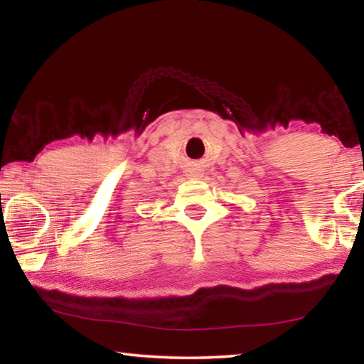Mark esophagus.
Segmentation results:
<instances>
[{
    "label": "esophagus",
    "instance_id": "esophagus-1",
    "mask_svg": "<svg viewBox=\"0 0 364 364\" xmlns=\"http://www.w3.org/2000/svg\"><path fill=\"white\" fill-rule=\"evenodd\" d=\"M191 176H197V173H191Z\"/></svg>",
    "mask_w": 364,
    "mask_h": 364
}]
</instances>
